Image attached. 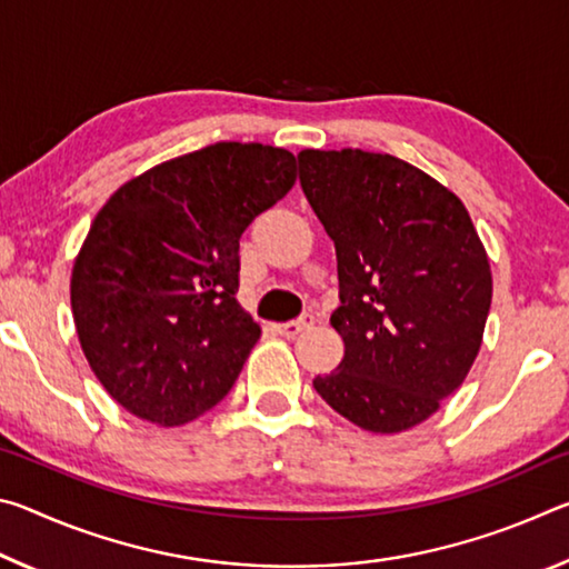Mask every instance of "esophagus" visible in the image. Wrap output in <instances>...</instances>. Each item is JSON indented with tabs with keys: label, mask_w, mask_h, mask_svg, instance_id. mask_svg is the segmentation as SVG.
<instances>
[{
	"label": "esophagus",
	"mask_w": 569,
	"mask_h": 569,
	"mask_svg": "<svg viewBox=\"0 0 569 569\" xmlns=\"http://www.w3.org/2000/svg\"><path fill=\"white\" fill-rule=\"evenodd\" d=\"M311 326H313V316L311 313H303V316H298L296 321L278 323L276 329H278V333L286 336V339H293V336H298V333L306 331V329H311Z\"/></svg>",
	"instance_id": "esophagus-1"
}]
</instances>
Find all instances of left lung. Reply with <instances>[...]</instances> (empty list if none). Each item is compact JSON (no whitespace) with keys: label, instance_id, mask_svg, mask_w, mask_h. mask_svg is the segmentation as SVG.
<instances>
[{"label":"left lung","instance_id":"obj_1","mask_svg":"<svg viewBox=\"0 0 569 569\" xmlns=\"http://www.w3.org/2000/svg\"><path fill=\"white\" fill-rule=\"evenodd\" d=\"M298 178L339 261L343 359L313 389L373 435L417 427L485 336L492 271L477 228L455 192L387 152L301 150Z\"/></svg>","mask_w":569,"mask_h":569}]
</instances>
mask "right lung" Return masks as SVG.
I'll return each mask as SVG.
<instances>
[{"label":"right lung","instance_id":"1","mask_svg":"<svg viewBox=\"0 0 569 569\" xmlns=\"http://www.w3.org/2000/svg\"><path fill=\"white\" fill-rule=\"evenodd\" d=\"M296 182V158L216 142L124 182L74 258V329L134 417L178 427L233 387L261 326L236 301L240 236Z\"/></svg>","mask_w":569,"mask_h":569}]
</instances>
